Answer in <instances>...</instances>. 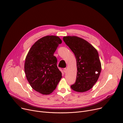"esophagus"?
<instances>
[{"mask_svg":"<svg viewBox=\"0 0 123 123\" xmlns=\"http://www.w3.org/2000/svg\"><path fill=\"white\" fill-rule=\"evenodd\" d=\"M63 71L64 72V73H66L67 71V69L66 68H64L63 69Z\"/></svg>","mask_w":123,"mask_h":123,"instance_id":"34e87169","label":"esophagus"}]
</instances>
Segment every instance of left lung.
Listing matches in <instances>:
<instances>
[{"label":"left lung","mask_w":123,"mask_h":123,"mask_svg":"<svg viewBox=\"0 0 123 123\" xmlns=\"http://www.w3.org/2000/svg\"><path fill=\"white\" fill-rule=\"evenodd\" d=\"M63 39L74 53L77 62L76 82L71 88L76 92H86L97 81L101 71L98 51L91 44L80 37L67 36Z\"/></svg>","instance_id":"left-lung-1"}]
</instances>
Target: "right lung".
<instances>
[{
  "instance_id": "1",
  "label": "right lung",
  "mask_w": 123,
  "mask_h": 123,
  "mask_svg": "<svg viewBox=\"0 0 123 123\" xmlns=\"http://www.w3.org/2000/svg\"><path fill=\"white\" fill-rule=\"evenodd\" d=\"M62 43L57 36L47 35L32 45L24 63L26 77L31 87L43 95H49L56 89L62 78L54 53Z\"/></svg>"
}]
</instances>
